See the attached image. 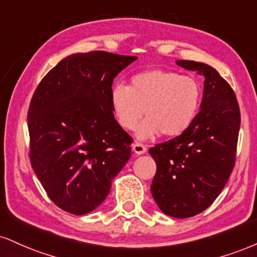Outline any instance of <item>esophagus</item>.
<instances>
[{"label": "esophagus", "instance_id": "34e87169", "mask_svg": "<svg viewBox=\"0 0 257 257\" xmlns=\"http://www.w3.org/2000/svg\"><path fill=\"white\" fill-rule=\"evenodd\" d=\"M146 146H145L144 144H141V142H135V144L133 145V151L137 154H144L146 152Z\"/></svg>", "mask_w": 257, "mask_h": 257}]
</instances>
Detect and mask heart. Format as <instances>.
Listing matches in <instances>:
<instances>
[{"label":"heart","instance_id":"heart-1","mask_svg":"<svg viewBox=\"0 0 257 257\" xmlns=\"http://www.w3.org/2000/svg\"><path fill=\"white\" fill-rule=\"evenodd\" d=\"M202 97V86L194 76L148 69L133 75L129 86L116 83L110 101L117 122L126 131L137 128L146 112L137 133L145 140L160 133L176 138L187 132L199 115Z\"/></svg>","mask_w":257,"mask_h":257}]
</instances>
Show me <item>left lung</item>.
<instances>
[{"instance_id":"left-lung-1","label":"left lung","mask_w":257,"mask_h":257,"mask_svg":"<svg viewBox=\"0 0 257 257\" xmlns=\"http://www.w3.org/2000/svg\"><path fill=\"white\" fill-rule=\"evenodd\" d=\"M205 76L201 110L179 137L150 148L157 164L151 191L174 218H190L214 202L236 162L240 111L236 94L214 68L195 61L176 62Z\"/></svg>"}]
</instances>
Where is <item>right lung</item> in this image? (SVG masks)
Segmentation results:
<instances>
[{
    "instance_id": "obj_1",
    "label": "right lung",
    "mask_w": 257,
    "mask_h": 257,
    "mask_svg": "<svg viewBox=\"0 0 257 257\" xmlns=\"http://www.w3.org/2000/svg\"><path fill=\"white\" fill-rule=\"evenodd\" d=\"M135 60L74 54L37 86L27 113L31 165L63 211L82 215L97 208L131 158L133 139L115 119L110 93L117 74Z\"/></svg>"
}]
</instances>
